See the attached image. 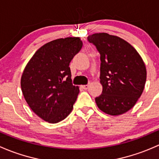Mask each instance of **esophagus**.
<instances>
[{"mask_svg": "<svg viewBox=\"0 0 159 159\" xmlns=\"http://www.w3.org/2000/svg\"><path fill=\"white\" fill-rule=\"evenodd\" d=\"M89 84L83 85V86H81V88H82V89H85V90H86V89H87L88 88H89Z\"/></svg>", "mask_w": 159, "mask_h": 159, "instance_id": "34e87169", "label": "esophagus"}]
</instances>
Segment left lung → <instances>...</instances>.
I'll return each mask as SVG.
<instances>
[{
	"label": "left lung",
	"instance_id": "8db88e82",
	"mask_svg": "<svg viewBox=\"0 0 159 159\" xmlns=\"http://www.w3.org/2000/svg\"><path fill=\"white\" fill-rule=\"evenodd\" d=\"M100 54L102 93L96 97L100 110L118 116L132 109L142 95L146 82V68L142 57L128 42L106 33L89 35Z\"/></svg>",
	"mask_w": 159,
	"mask_h": 159
}]
</instances>
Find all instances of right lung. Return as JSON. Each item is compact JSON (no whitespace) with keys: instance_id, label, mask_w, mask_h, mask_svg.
I'll return each mask as SVG.
<instances>
[{"instance_id":"add662e5","label":"right lung","mask_w":159,"mask_h":159,"mask_svg":"<svg viewBox=\"0 0 159 159\" xmlns=\"http://www.w3.org/2000/svg\"><path fill=\"white\" fill-rule=\"evenodd\" d=\"M82 47L79 37L52 40L34 53L24 69L20 82L24 99L44 121L57 123L71 112L80 90L72 83L69 66Z\"/></svg>"}]
</instances>
